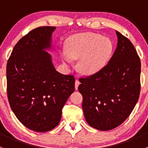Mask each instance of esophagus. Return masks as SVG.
Wrapping results in <instances>:
<instances>
[{
  "label": "esophagus",
  "mask_w": 148,
  "mask_h": 148,
  "mask_svg": "<svg viewBox=\"0 0 148 148\" xmlns=\"http://www.w3.org/2000/svg\"><path fill=\"white\" fill-rule=\"evenodd\" d=\"M79 84H80L79 81L78 79H76V81H75V89L76 90H77V89H78V86H79Z\"/></svg>",
  "instance_id": "esophagus-1"
}]
</instances>
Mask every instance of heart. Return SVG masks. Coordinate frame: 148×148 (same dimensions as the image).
<instances>
[{
    "instance_id": "b5f03b06",
    "label": "heart",
    "mask_w": 148,
    "mask_h": 148,
    "mask_svg": "<svg viewBox=\"0 0 148 148\" xmlns=\"http://www.w3.org/2000/svg\"><path fill=\"white\" fill-rule=\"evenodd\" d=\"M66 51L61 54L68 66L73 59H79L78 69L85 75H92L103 69L110 62L113 45L109 38L95 33H81L70 37L66 44Z\"/></svg>"
}]
</instances>
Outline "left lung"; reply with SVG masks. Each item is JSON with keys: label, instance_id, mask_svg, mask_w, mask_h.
I'll list each match as a JSON object with an SVG mask.
<instances>
[{"label": "left lung", "instance_id": "obj_1", "mask_svg": "<svg viewBox=\"0 0 148 148\" xmlns=\"http://www.w3.org/2000/svg\"><path fill=\"white\" fill-rule=\"evenodd\" d=\"M117 45L106 66L97 74L80 78L79 92L87 123L102 131L120 125L138 102L141 64L131 41L116 31Z\"/></svg>", "mask_w": 148, "mask_h": 148}]
</instances>
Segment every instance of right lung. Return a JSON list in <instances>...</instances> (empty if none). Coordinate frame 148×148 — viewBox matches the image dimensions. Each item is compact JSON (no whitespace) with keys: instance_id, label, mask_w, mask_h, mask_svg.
Here are the masks:
<instances>
[{"instance_id":"right-lung-1","label":"right lung","mask_w":148,"mask_h":148,"mask_svg":"<svg viewBox=\"0 0 148 148\" xmlns=\"http://www.w3.org/2000/svg\"><path fill=\"white\" fill-rule=\"evenodd\" d=\"M55 29L42 26L30 31L18 41L7 63L10 107L18 120L35 132L57 126L62 108L75 89L74 77L56 71L46 51L52 48Z\"/></svg>"}]
</instances>
